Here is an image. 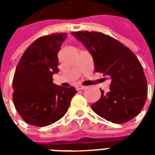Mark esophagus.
I'll list each match as a JSON object with an SVG mask.
<instances>
[{
    "mask_svg": "<svg viewBox=\"0 0 155 155\" xmlns=\"http://www.w3.org/2000/svg\"><path fill=\"white\" fill-rule=\"evenodd\" d=\"M76 89L78 91H82V90H85L86 89V86H83V85H77L76 86Z\"/></svg>",
    "mask_w": 155,
    "mask_h": 155,
    "instance_id": "esophagus-1",
    "label": "esophagus"
}]
</instances>
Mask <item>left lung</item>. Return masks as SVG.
<instances>
[{
  "instance_id": "obj_1",
  "label": "left lung",
  "mask_w": 155,
  "mask_h": 155,
  "mask_svg": "<svg viewBox=\"0 0 155 155\" xmlns=\"http://www.w3.org/2000/svg\"><path fill=\"white\" fill-rule=\"evenodd\" d=\"M91 53L94 71L111 80L110 91L91 105L95 114L114 124L125 123L143 109L148 94L143 70L130 49L110 35L96 31L72 32Z\"/></svg>"
}]
</instances>
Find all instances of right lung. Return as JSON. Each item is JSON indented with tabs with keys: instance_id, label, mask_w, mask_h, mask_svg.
Returning a JSON list of instances; mask_svg holds the SVG:
<instances>
[{
	"instance_id": "1",
	"label": "right lung",
	"mask_w": 155,
	"mask_h": 155,
	"mask_svg": "<svg viewBox=\"0 0 155 155\" xmlns=\"http://www.w3.org/2000/svg\"><path fill=\"white\" fill-rule=\"evenodd\" d=\"M67 37L56 33L36 39L22 54L13 79V102L29 124L44 127L61 120L76 91L53 83L57 74L58 52Z\"/></svg>"
}]
</instances>
